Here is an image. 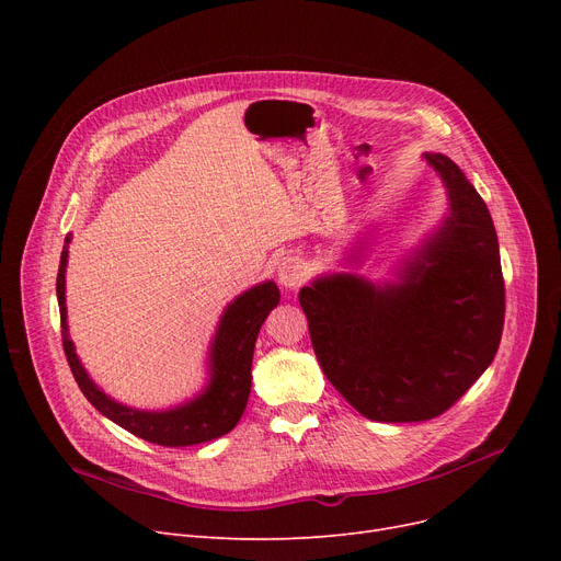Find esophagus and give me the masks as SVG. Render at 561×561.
<instances>
[{"instance_id":"1","label":"esophagus","mask_w":561,"mask_h":561,"mask_svg":"<svg viewBox=\"0 0 561 561\" xmlns=\"http://www.w3.org/2000/svg\"><path fill=\"white\" fill-rule=\"evenodd\" d=\"M277 277H279V284L286 288V290H296L305 284L307 279V265L296 259V256H288L279 263V271H277Z\"/></svg>"}]
</instances>
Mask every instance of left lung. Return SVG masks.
Segmentation results:
<instances>
[{"label": "left lung", "instance_id": "8db88e82", "mask_svg": "<svg viewBox=\"0 0 561 561\" xmlns=\"http://www.w3.org/2000/svg\"><path fill=\"white\" fill-rule=\"evenodd\" d=\"M446 218L400 284L320 277L300 290L318 364L362 416L421 423L448 411L493 362L505 325L497 236L480 193L444 154H425Z\"/></svg>", "mask_w": 561, "mask_h": 561}]
</instances>
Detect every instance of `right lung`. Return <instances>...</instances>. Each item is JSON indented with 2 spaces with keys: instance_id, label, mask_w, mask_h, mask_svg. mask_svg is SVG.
I'll return each mask as SVG.
<instances>
[{
  "instance_id": "obj_1",
  "label": "right lung",
  "mask_w": 561,
  "mask_h": 561,
  "mask_svg": "<svg viewBox=\"0 0 561 561\" xmlns=\"http://www.w3.org/2000/svg\"><path fill=\"white\" fill-rule=\"evenodd\" d=\"M68 243L61 252L56 275V298L58 311H61V334L64 350L70 364V370L77 379L81 393L88 398L98 411L113 423L125 427L127 432L150 440V444L165 448H182L204 444V440L218 438L236 427L241 421L250 387H252V355L256 334L268 316L279 305V288L273 282H265L245 290L241 298H236L222 320L211 345V381L206 391L193 402L176 407L170 411H138L125 404H117L108 396H104L91 377L81 368L75 345L68 339L66 322V263H68Z\"/></svg>"
}]
</instances>
